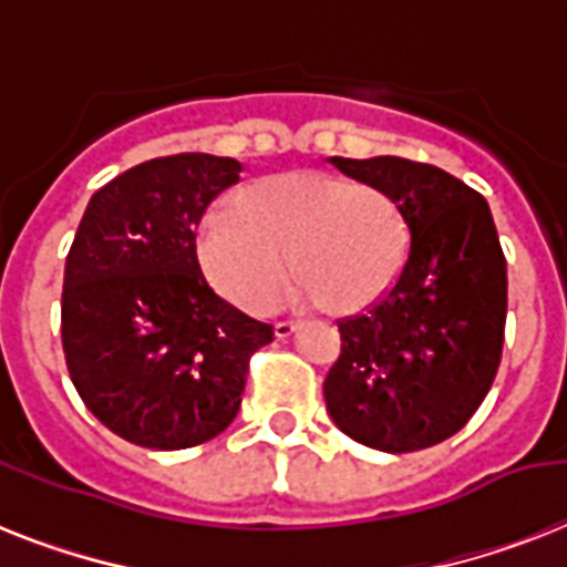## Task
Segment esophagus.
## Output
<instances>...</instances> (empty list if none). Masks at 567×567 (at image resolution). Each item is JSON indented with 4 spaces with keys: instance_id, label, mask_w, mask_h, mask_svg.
I'll use <instances>...</instances> for the list:
<instances>
[{
    "instance_id": "1",
    "label": "esophagus",
    "mask_w": 567,
    "mask_h": 567,
    "mask_svg": "<svg viewBox=\"0 0 567 567\" xmlns=\"http://www.w3.org/2000/svg\"><path fill=\"white\" fill-rule=\"evenodd\" d=\"M274 332L276 338H291L293 332H297V323H293V320H279L274 327Z\"/></svg>"
}]
</instances>
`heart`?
I'll use <instances>...</instances> for the list:
<instances>
[{"label":"heart","mask_w":567,"mask_h":567,"mask_svg":"<svg viewBox=\"0 0 567 567\" xmlns=\"http://www.w3.org/2000/svg\"><path fill=\"white\" fill-rule=\"evenodd\" d=\"M199 249L220 291L249 311L274 309L291 265L302 270L293 302L364 309L394 288L409 229L382 190L329 173H288L217 208Z\"/></svg>","instance_id":"1"}]
</instances>
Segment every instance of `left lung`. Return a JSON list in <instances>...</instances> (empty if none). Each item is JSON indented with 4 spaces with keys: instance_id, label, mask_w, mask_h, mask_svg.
Instances as JSON below:
<instances>
[{
    "instance_id": "8db88e82",
    "label": "left lung",
    "mask_w": 567,
    "mask_h": 567,
    "mask_svg": "<svg viewBox=\"0 0 567 567\" xmlns=\"http://www.w3.org/2000/svg\"><path fill=\"white\" fill-rule=\"evenodd\" d=\"M329 164L394 199L409 252L382 300L338 320L341 355L323 382L327 412L364 447H432L471 421L501 368L506 258L492 212L432 164L394 155H332Z\"/></svg>"
}]
</instances>
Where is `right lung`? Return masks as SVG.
Returning <instances> with one entry per match:
<instances>
[{"label": "right lung", "mask_w": 567, "mask_h": 567, "mask_svg": "<svg viewBox=\"0 0 567 567\" xmlns=\"http://www.w3.org/2000/svg\"><path fill=\"white\" fill-rule=\"evenodd\" d=\"M240 162L205 153L153 158L91 196L64 267L61 341L84 405L114 435L185 450L240 409L249 355L274 327L214 293L196 229Z\"/></svg>", "instance_id": "add662e5"}]
</instances>
